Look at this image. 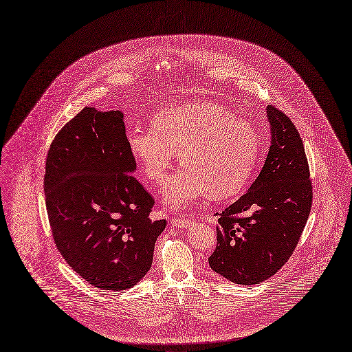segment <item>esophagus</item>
I'll use <instances>...</instances> for the list:
<instances>
[{"label": "esophagus", "mask_w": 352, "mask_h": 352, "mask_svg": "<svg viewBox=\"0 0 352 352\" xmlns=\"http://www.w3.org/2000/svg\"><path fill=\"white\" fill-rule=\"evenodd\" d=\"M188 224H190V220L184 217V215H180V217H176L172 220V226L176 228H186L188 227Z\"/></svg>", "instance_id": "esophagus-1"}]
</instances>
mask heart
<instances>
[{
  "instance_id": "obj_1",
  "label": "heart",
  "mask_w": 352,
  "mask_h": 352,
  "mask_svg": "<svg viewBox=\"0 0 352 352\" xmlns=\"http://www.w3.org/2000/svg\"><path fill=\"white\" fill-rule=\"evenodd\" d=\"M151 128L128 131V149L144 176L155 184L166 180L179 153L184 166L165 187L172 208L207 193L212 199L238 195L261 152L258 129L219 102L193 101L165 108L152 118Z\"/></svg>"
}]
</instances>
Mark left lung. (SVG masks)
Listing matches in <instances>:
<instances>
[{"label":"left lung","mask_w":352,"mask_h":352,"mask_svg":"<svg viewBox=\"0 0 352 352\" xmlns=\"http://www.w3.org/2000/svg\"><path fill=\"white\" fill-rule=\"evenodd\" d=\"M270 148L250 190L219 214L214 272L238 285L269 279L287 262L313 201L303 141L290 118L267 105Z\"/></svg>","instance_id":"left-lung-1"}]
</instances>
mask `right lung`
<instances>
[{
  "mask_svg": "<svg viewBox=\"0 0 352 352\" xmlns=\"http://www.w3.org/2000/svg\"><path fill=\"white\" fill-rule=\"evenodd\" d=\"M121 111L85 107L50 144L45 200L52 235L69 266L101 290H126L151 269L166 220L133 177L137 162Z\"/></svg>",
  "mask_w": 352,
  "mask_h": 352,
  "instance_id": "obj_1",
  "label": "right lung"
}]
</instances>
